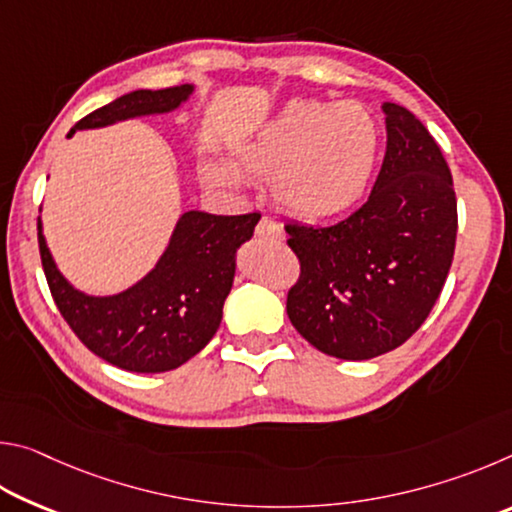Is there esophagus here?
I'll return each instance as SVG.
<instances>
[{
	"instance_id": "34e87169",
	"label": "esophagus",
	"mask_w": 512,
	"mask_h": 512,
	"mask_svg": "<svg viewBox=\"0 0 512 512\" xmlns=\"http://www.w3.org/2000/svg\"><path fill=\"white\" fill-rule=\"evenodd\" d=\"M255 235L259 239H282V225L271 216H262L255 228Z\"/></svg>"
}]
</instances>
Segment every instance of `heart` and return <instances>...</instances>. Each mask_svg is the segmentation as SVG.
<instances>
[{
  "instance_id": "1",
  "label": "heart",
  "mask_w": 512,
  "mask_h": 512,
  "mask_svg": "<svg viewBox=\"0 0 512 512\" xmlns=\"http://www.w3.org/2000/svg\"><path fill=\"white\" fill-rule=\"evenodd\" d=\"M379 131L357 101H289L235 153L248 176H271L275 201L291 214L323 219L348 210L366 192L377 162ZM216 185H235L225 164H205Z\"/></svg>"
}]
</instances>
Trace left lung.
Segmentation results:
<instances>
[{
  "label": "left lung",
  "mask_w": 512,
  "mask_h": 512,
  "mask_svg": "<svg viewBox=\"0 0 512 512\" xmlns=\"http://www.w3.org/2000/svg\"><path fill=\"white\" fill-rule=\"evenodd\" d=\"M386 155L359 210L325 228L287 223L300 262L293 327L320 352L361 361L411 339L445 287L456 248L452 171L422 121L384 103Z\"/></svg>",
  "instance_id": "1"
}]
</instances>
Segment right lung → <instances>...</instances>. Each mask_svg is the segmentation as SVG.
Instances as JSON below:
<instances>
[{
    "mask_svg": "<svg viewBox=\"0 0 512 512\" xmlns=\"http://www.w3.org/2000/svg\"><path fill=\"white\" fill-rule=\"evenodd\" d=\"M189 92L192 85L128 92L85 115L69 135L76 128L169 112ZM259 216L183 214L158 266L135 287L110 298L85 296L60 275L38 219L40 259L60 316L85 348L121 370L167 372L201 352L219 329L223 302L235 280V253L253 237Z\"/></svg>",
    "mask_w": 512,
    "mask_h": 512,
    "instance_id": "1",
    "label": "right lung"
}]
</instances>
